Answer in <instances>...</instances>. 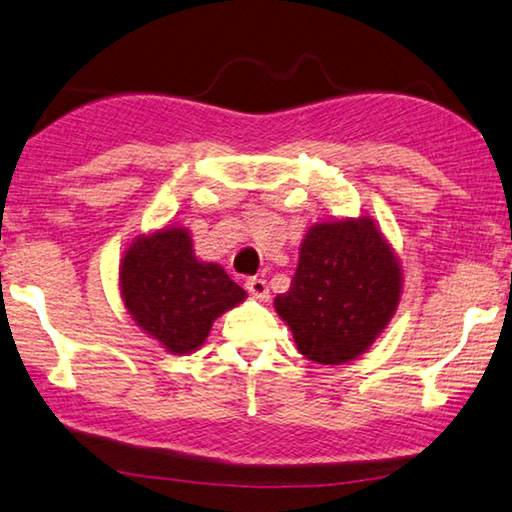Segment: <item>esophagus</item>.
Instances as JSON below:
<instances>
[{
	"label": "esophagus",
	"instance_id": "esophagus-1",
	"mask_svg": "<svg viewBox=\"0 0 512 512\" xmlns=\"http://www.w3.org/2000/svg\"><path fill=\"white\" fill-rule=\"evenodd\" d=\"M245 288L251 292V295L258 299H267L270 297V286H267L265 279H258V276H251V279L245 281Z\"/></svg>",
	"mask_w": 512,
	"mask_h": 512
}]
</instances>
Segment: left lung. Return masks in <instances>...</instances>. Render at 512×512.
Segmentation results:
<instances>
[{
  "label": "left lung",
  "instance_id": "left-lung-1",
  "mask_svg": "<svg viewBox=\"0 0 512 512\" xmlns=\"http://www.w3.org/2000/svg\"><path fill=\"white\" fill-rule=\"evenodd\" d=\"M401 272L370 217L315 224L299 249L290 290L274 308L313 363L340 365L372 345L395 315Z\"/></svg>",
  "mask_w": 512,
  "mask_h": 512
}]
</instances>
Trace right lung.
<instances>
[{"label": "right lung", "instance_id": "obj_1", "mask_svg": "<svg viewBox=\"0 0 512 512\" xmlns=\"http://www.w3.org/2000/svg\"><path fill=\"white\" fill-rule=\"evenodd\" d=\"M192 251L190 233L167 226L133 242L120 267L127 311L179 356L204 345L215 317L247 297L220 265L201 263Z\"/></svg>", "mask_w": 512, "mask_h": 512}]
</instances>
